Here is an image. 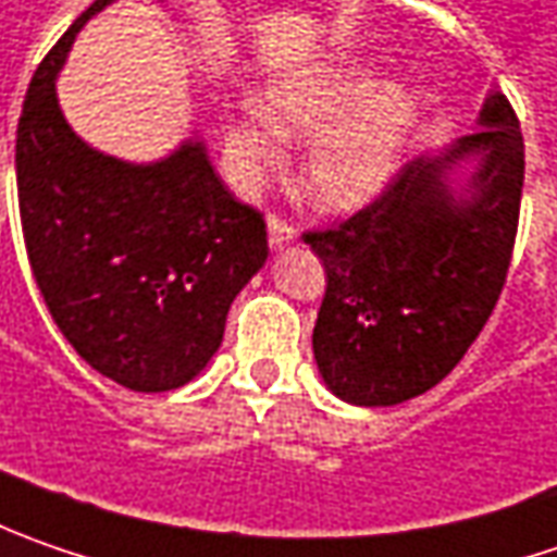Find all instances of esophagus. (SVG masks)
I'll list each match as a JSON object with an SVG mask.
<instances>
[{
    "instance_id": "obj_1",
    "label": "esophagus",
    "mask_w": 557,
    "mask_h": 557,
    "mask_svg": "<svg viewBox=\"0 0 557 557\" xmlns=\"http://www.w3.org/2000/svg\"><path fill=\"white\" fill-rule=\"evenodd\" d=\"M268 239H271V249H286L289 243H296V227L289 221H283L280 214L268 218Z\"/></svg>"
}]
</instances>
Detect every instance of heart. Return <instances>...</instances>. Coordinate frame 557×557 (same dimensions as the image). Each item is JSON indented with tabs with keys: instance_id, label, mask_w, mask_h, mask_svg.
I'll return each mask as SVG.
<instances>
[{
	"instance_id": "obj_1",
	"label": "heart",
	"mask_w": 557,
	"mask_h": 557,
	"mask_svg": "<svg viewBox=\"0 0 557 557\" xmlns=\"http://www.w3.org/2000/svg\"><path fill=\"white\" fill-rule=\"evenodd\" d=\"M418 117L414 92L376 81L368 61L333 59L280 74L264 84L258 111L227 127L224 146L243 177L280 161V139H305L302 189L324 208L368 202L396 171Z\"/></svg>"
}]
</instances>
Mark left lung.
Returning a JSON list of instances; mask_svg holds the SVG:
<instances>
[{"instance_id":"left-lung-1","label":"left lung","mask_w":557,"mask_h":557,"mask_svg":"<svg viewBox=\"0 0 557 557\" xmlns=\"http://www.w3.org/2000/svg\"><path fill=\"white\" fill-rule=\"evenodd\" d=\"M476 124L440 156L401 164L371 206L302 233L326 274L311 343L333 396L414 399L490 321L518 236L523 134L502 92H490ZM471 157L469 183L451 187L450 171Z\"/></svg>"}]
</instances>
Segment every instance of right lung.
Here are the masks:
<instances>
[{
  "label": "right lung",
  "instance_id": "obj_1",
  "mask_svg": "<svg viewBox=\"0 0 557 557\" xmlns=\"http://www.w3.org/2000/svg\"><path fill=\"white\" fill-rule=\"evenodd\" d=\"M109 2H92L30 81L14 143L21 227L46 308L77 355L134 393H168L218 351L236 293L268 258V231L214 174L206 143L131 164L71 131L55 77Z\"/></svg>",
  "mask_w": 557,
  "mask_h": 557
}]
</instances>
